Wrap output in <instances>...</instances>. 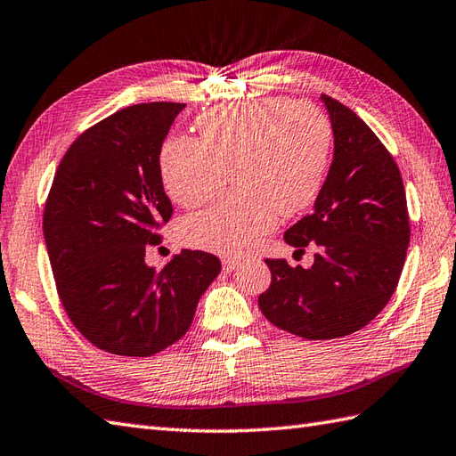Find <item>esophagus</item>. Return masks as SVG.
<instances>
[{
    "instance_id": "obj_1",
    "label": "esophagus",
    "mask_w": 456,
    "mask_h": 456,
    "mask_svg": "<svg viewBox=\"0 0 456 456\" xmlns=\"http://www.w3.org/2000/svg\"><path fill=\"white\" fill-rule=\"evenodd\" d=\"M221 262H224V270L225 272H232L235 268H239V264H240V260L235 258V256H225Z\"/></svg>"
}]
</instances>
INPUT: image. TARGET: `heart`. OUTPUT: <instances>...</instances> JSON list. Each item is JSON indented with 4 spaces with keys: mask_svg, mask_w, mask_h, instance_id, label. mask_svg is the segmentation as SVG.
<instances>
[{
    "mask_svg": "<svg viewBox=\"0 0 456 456\" xmlns=\"http://www.w3.org/2000/svg\"><path fill=\"white\" fill-rule=\"evenodd\" d=\"M198 140H168L159 157L167 194L194 208L237 188L188 217L180 235L192 247L240 254L283 217L319 198L330 163L332 128L311 102L266 97L219 104L196 118Z\"/></svg>",
    "mask_w": 456,
    "mask_h": 456,
    "instance_id": "b5f03b06",
    "label": "heart"
}]
</instances>
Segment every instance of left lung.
I'll return each mask as SVG.
<instances>
[{
	"instance_id": "8db88e82",
	"label": "left lung",
	"mask_w": 456,
	"mask_h": 456,
	"mask_svg": "<svg viewBox=\"0 0 456 456\" xmlns=\"http://www.w3.org/2000/svg\"><path fill=\"white\" fill-rule=\"evenodd\" d=\"M334 132V159L314 211L285 231V242L319 248L305 270L266 258L270 288L262 314L305 340H334L362 330L398 285L410 242L404 183L375 132L322 94Z\"/></svg>"
}]
</instances>
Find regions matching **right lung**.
Instances as JSON below:
<instances>
[{"label":"right lung","mask_w":456,"mask_h":456,"mask_svg":"<svg viewBox=\"0 0 456 456\" xmlns=\"http://www.w3.org/2000/svg\"><path fill=\"white\" fill-rule=\"evenodd\" d=\"M183 102L126 107L85 130L61 157L45 204L56 291L94 347L147 357L180 340L221 262L183 250L161 270L145 248L161 242L173 204L159 155Z\"/></svg>","instance_id":"obj_1"}]
</instances>
